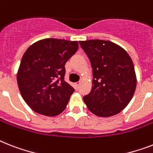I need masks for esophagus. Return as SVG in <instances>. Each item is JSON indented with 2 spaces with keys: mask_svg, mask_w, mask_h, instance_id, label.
I'll list each match as a JSON object with an SVG mask.
<instances>
[{
  "mask_svg": "<svg viewBox=\"0 0 153 153\" xmlns=\"http://www.w3.org/2000/svg\"><path fill=\"white\" fill-rule=\"evenodd\" d=\"M80 84L81 83L79 82H76V83H74V87H75V89H79V85H80Z\"/></svg>",
  "mask_w": 153,
  "mask_h": 153,
  "instance_id": "34e87169",
  "label": "esophagus"
}]
</instances>
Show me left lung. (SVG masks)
I'll use <instances>...</instances> for the list:
<instances>
[{"instance_id":"8db88e82","label":"left lung","mask_w":153,"mask_h":153,"mask_svg":"<svg viewBox=\"0 0 153 153\" xmlns=\"http://www.w3.org/2000/svg\"><path fill=\"white\" fill-rule=\"evenodd\" d=\"M93 68V86L83 97L88 109L100 117L115 115L127 106L137 85L129 54L109 41H80Z\"/></svg>"}]
</instances>
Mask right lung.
<instances>
[{"label": "right lung", "instance_id": "obj_1", "mask_svg": "<svg viewBox=\"0 0 153 153\" xmlns=\"http://www.w3.org/2000/svg\"><path fill=\"white\" fill-rule=\"evenodd\" d=\"M76 41L46 38L23 54L17 83L23 100L35 112L56 116L64 111L74 88L64 81L65 64L76 53Z\"/></svg>", "mask_w": 153, "mask_h": 153}]
</instances>
